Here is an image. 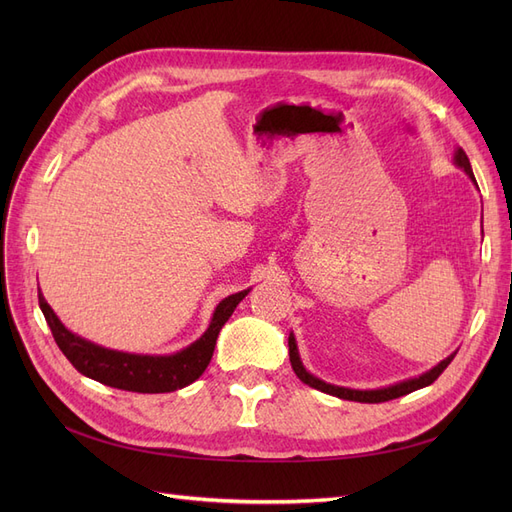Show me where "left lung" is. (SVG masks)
<instances>
[{"label": "left lung", "instance_id": "8db88e82", "mask_svg": "<svg viewBox=\"0 0 512 512\" xmlns=\"http://www.w3.org/2000/svg\"><path fill=\"white\" fill-rule=\"evenodd\" d=\"M455 162L466 170V173L470 175V179L476 183L474 179V173H472V166H470V160L466 156V151L463 149H457L455 153ZM288 352H290V363H292V369L294 374H297L305 384L312 386V389H318L322 393H329V395H335L339 399H350V401H361V404H382V401H391V399H397L401 395H408L416 389H423V386H429L431 382H436L440 378L442 371L448 367V363H451L455 359V354L448 356V359H444L440 365H436L433 369H429L427 374L418 376L414 380H406V382H399L395 386H389V389H378V391H354V389H344V386H333V384H327L322 382L318 378H314L312 374H307L305 367L301 365L299 361V352H297V344H294V337L290 335L288 337Z\"/></svg>", "mask_w": 512, "mask_h": 512}]
</instances>
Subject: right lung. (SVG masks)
Wrapping results in <instances>:
<instances>
[{
    "instance_id": "right-lung-1",
    "label": "right lung",
    "mask_w": 512,
    "mask_h": 512,
    "mask_svg": "<svg viewBox=\"0 0 512 512\" xmlns=\"http://www.w3.org/2000/svg\"><path fill=\"white\" fill-rule=\"evenodd\" d=\"M245 294L247 290L230 294L228 299H224L215 307V314L207 333L190 348H185L173 356H141L100 348L87 342V339L70 333L53 314V309L44 301L40 290L38 303L46 322H49L59 350L66 354V359L74 365L76 371H81L83 376L121 391L170 393L183 389V386L192 384L198 376H203V371L207 369L213 356L215 339H218L220 329L232 316V312H235V307Z\"/></svg>"
}]
</instances>
